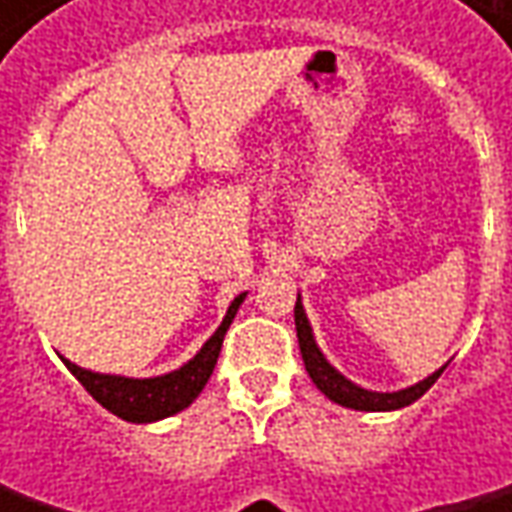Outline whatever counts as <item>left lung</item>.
Wrapping results in <instances>:
<instances>
[{
    "label": "left lung",
    "instance_id": "obj_1",
    "mask_svg": "<svg viewBox=\"0 0 512 512\" xmlns=\"http://www.w3.org/2000/svg\"><path fill=\"white\" fill-rule=\"evenodd\" d=\"M293 316H296V336H299V350H302V359H305L307 373L313 384L325 393L330 402L342 404V407H350V410H367V413H379V410H399V407H407L416 399H422L424 393L436 384V379L444 373V367H439L436 373H430L427 379H422L413 387H404V390H396V393H376V390H364L359 384H353L350 379H344L342 373L327 362L325 353L319 350V344L313 339V327L307 322L305 307H302V296L296 299V307H293Z\"/></svg>",
    "mask_w": 512,
    "mask_h": 512
}]
</instances>
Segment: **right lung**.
I'll return each mask as SVG.
<instances>
[{"mask_svg":"<svg viewBox=\"0 0 512 512\" xmlns=\"http://www.w3.org/2000/svg\"><path fill=\"white\" fill-rule=\"evenodd\" d=\"M245 296L247 293H239V296L230 302L222 325L216 327V333L202 344V350H199L190 362L182 364L179 370L165 373V376H153V379H128V376L93 373V370H85V367L68 362V359H62V362L68 364V370L82 382V387H85L90 396L102 404L105 410H110L113 416L136 424L168 419L173 413L185 410L187 404H193V399L202 393V387H205L207 379H210V373H213V367H216V359H219V350H222V342H225L227 327L233 322L239 305L245 302Z\"/></svg>","mask_w":512,"mask_h":512,"instance_id":"1","label":"right lung"}]
</instances>
